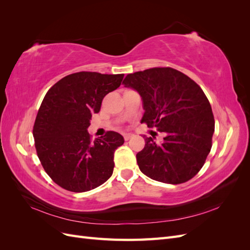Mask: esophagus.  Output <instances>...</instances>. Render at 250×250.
Segmentation results:
<instances>
[{
	"label": "esophagus",
	"mask_w": 250,
	"mask_h": 250,
	"mask_svg": "<svg viewBox=\"0 0 250 250\" xmlns=\"http://www.w3.org/2000/svg\"><path fill=\"white\" fill-rule=\"evenodd\" d=\"M132 137H133L132 134H130V133H126V134H124V140H125V141H128V140H130Z\"/></svg>",
	"instance_id": "esophagus-1"
}]
</instances>
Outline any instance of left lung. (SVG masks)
<instances>
[{
	"instance_id": "8db88e82",
	"label": "left lung",
	"mask_w": 250,
	"mask_h": 250,
	"mask_svg": "<svg viewBox=\"0 0 250 250\" xmlns=\"http://www.w3.org/2000/svg\"><path fill=\"white\" fill-rule=\"evenodd\" d=\"M123 84L142 97L141 123L166 133L162 143L143 137L145 147L137 154L142 173L171 185L193 178L206 163L215 131L213 111L201 87L172 67L128 74Z\"/></svg>"
}]
</instances>
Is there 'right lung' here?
Wrapping results in <instances>:
<instances>
[{"instance_id":"1","label":"right lung","mask_w":250,"mask_h":250,"mask_svg":"<svg viewBox=\"0 0 250 250\" xmlns=\"http://www.w3.org/2000/svg\"><path fill=\"white\" fill-rule=\"evenodd\" d=\"M123 77L124 74L74 73L56 82L44 96L33 138L44 171L59 187L86 192L112 175L113 153L124 138L108 131L92 141L87 128L92 116L100 111L103 98L121 85Z\"/></svg>"}]
</instances>
